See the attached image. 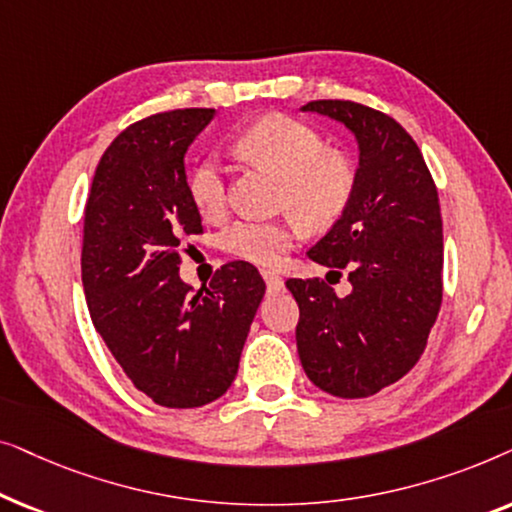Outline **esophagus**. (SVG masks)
Listing matches in <instances>:
<instances>
[{"instance_id":"1","label":"esophagus","mask_w":512,"mask_h":512,"mask_svg":"<svg viewBox=\"0 0 512 512\" xmlns=\"http://www.w3.org/2000/svg\"><path fill=\"white\" fill-rule=\"evenodd\" d=\"M261 275H263L265 284H268V289H270V291H282V289H284V279L279 277L275 270H263Z\"/></svg>"}]
</instances>
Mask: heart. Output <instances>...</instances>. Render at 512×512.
<instances>
[{"mask_svg":"<svg viewBox=\"0 0 512 512\" xmlns=\"http://www.w3.org/2000/svg\"><path fill=\"white\" fill-rule=\"evenodd\" d=\"M237 149L284 179L282 200L310 226H326L345 212L354 193V167L338 151H326L324 137L289 116H265L237 137ZM188 193L202 219H219L226 209V170L216 158L195 167ZM298 219H240L223 230V249L244 261L270 265L291 249Z\"/></svg>","mask_w":512,"mask_h":512,"instance_id":"heart-1","label":"heart"}]
</instances>
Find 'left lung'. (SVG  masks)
<instances>
[{
    "label": "left lung",
    "mask_w": 512,
    "mask_h": 512,
    "mask_svg": "<svg viewBox=\"0 0 512 512\" xmlns=\"http://www.w3.org/2000/svg\"><path fill=\"white\" fill-rule=\"evenodd\" d=\"M300 111L345 125L359 144L354 193L333 228L307 251L352 291L289 279L300 307L298 356L326 394L366 398L410 373L443 300V219L422 151L394 118L347 100Z\"/></svg>",
    "instance_id": "8db88e82"
}]
</instances>
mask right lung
Returning a JSON list of instances; mask_svg holds the SVG:
<instances>
[{
  "label": "right lung",
  "mask_w": 512,
  "mask_h": 512,
  "mask_svg": "<svg viewBox=\"0 0 512 512\" xmlns=\"http://www.w3.org/2000/svg\"><path fill=\"white\" fill-rule=\"evenodd\" d=\"M214 109L165 111L125 128L97 165L83 219L90 319L118 366L163 408H200L228 391L265 282L247 261L209 286L179 277L184 237L202 233L186 151Z\"/></svg>",
  "instance_id": "1"
}]
</instances>
